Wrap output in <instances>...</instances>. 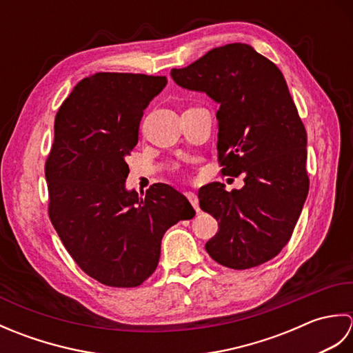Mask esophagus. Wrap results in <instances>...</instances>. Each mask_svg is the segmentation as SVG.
I'll list each match as a JSON object with an SVG mask.
<instances>
[{
    "instance_id": "esophagus-1",
    "label": "esophagus",
    "mask_w": 353,
    "mask_h": 353,
    "mask_svg": "<svg viewBox=\"0 0 353 353\" xmlns=\"http://www.w3.org/2000/svg\"><path fill=\"white\" fill-rule=\"evenodd\" d=\"M185 196H186V199L190 200V203L192 205V208L196 209L197 212H200V206H199V197H197V194H196V192H192V191H188V192H185Z\"/></svg>"
}]
</instances>
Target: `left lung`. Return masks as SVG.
Returning a JSON list of instances; mask_svg holds the SVG:
<instances>
[{"mask_svg":"<svg viewBox=\"0 0 353 353\" xmlns=\"http://www.w3.org/2000/svg\"><path fill=\"white\" fill-rule=\"evenodd\" d=\"M179 86L220 104L219 161L224 176H244L241 190L214 182L200 208L219 221L206 252L245 270L279 253L292 235L310 190L306 130L281 70L247 43H228L171 70Z\"/></svg>","mask_w":353,"mask_h":353,"instance_id":"left-lung-1","label":"left lung"}]
</instances>
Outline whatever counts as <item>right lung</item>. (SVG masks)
<instances>
[{"instance_id":"add662e5","label":"right lung","mask_w":353,"mask_h":353,"mask_svg":"<svg viewBox=\"0 0 353 353\" xmlns=\"http://www.w3.org/2000/svg\"><path fill=\"white\" fill-rule=\"evenodd\" d=\"M167 77L97 72L74 86L59 109L45 162L48 214L65 249L108 287H138L153 274L165 232L196 215L170 185L142 199L125 190V157L138 144L145 108Z\"/></svg>"}]
</instances>
